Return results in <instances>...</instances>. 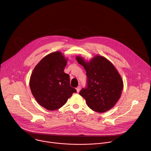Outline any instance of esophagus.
Listing matches in <instances>:
<instances>
[{
    "label": "esophagus",
    "mask_w": 151,
    "mask_h": 151,
    "mask_svg": "<svg viewBox=\"0 0 151 151\" xmlns=\"http://www.w3.org/2000/svg\"><path fill=\"white\" fill-rule=\"evenodd\" d=\"M80 89H81V87H80V86H78V87H76V92H79L80 91Z\"/></svg>",
    "instance_id": "1"
}]
</instances>
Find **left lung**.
<instances>
[{
	"instance_id": "left-lung-1",
	"label": "left lung",
	"mask_w": 151,
	"mask_h": 151,
	"mask_svg": "<svg viewBox=\"0 0 151 151\" xmlns=\"http://www.w3.org/2000/svg\"><path fill=\"white\" fill-rule=\"evenodd\" d=\"M78 63L84 67L87 86L79 95L93 110L103 113L111 109L121 97L123 81L114 64L103 56L96 55L89 61L76 56Z\"/></svg>"
}]
</instances>
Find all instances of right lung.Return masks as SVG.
<instances>
[{
    "label": "right lung",
    "instance_id": "obj_1",
    "mask_svg": "<svg viewBox=\"0 0 151 151\" xmlns=\"http://www.w3.org/2000/svg\"><path fill=\"white\" fill-rule=\"evenodd\" d=\"M67 58L59 51L44 57L36 65L29 79V87L37 103L48 110L61 107L76 92L70 86L64 70Z\"/></svg>",
    "mask_w": 151,
    "mask_h": 151
}]
</instances>
